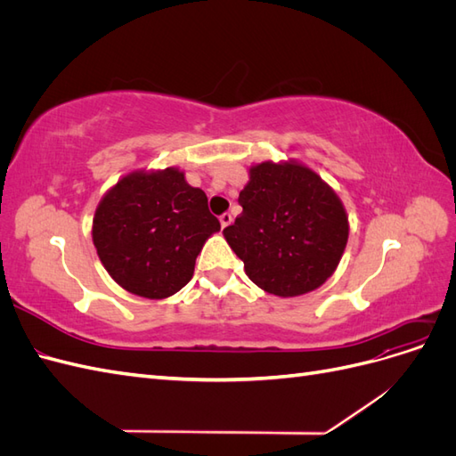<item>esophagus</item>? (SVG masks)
<instances>
[{
    "instance_id": "obj_1",
    "label": "esophagus",
    "mask_w": 456,
    "mask_h": 456,
    "mask_svg": "<svg viewBox=\"0 0 456 456\" xmlns=\"http://www.w3.org/2000/svg\"><path fill=\"white\" fill-rule=\"evenodd\" d=\"M232 215L230 213H224V215H220V226L223 228H226V226H230L232 224Z\"/></svg>"
}]
</instances>
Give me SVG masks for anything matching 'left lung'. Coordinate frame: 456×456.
<instances>
[{
    "label": "left lung",
    "mask_w": 456,
    "mask_h": 456,
    "mask_svg": "<svg viewBox=\"0 0 456 456\" xmlns=\"http://www.w3.org/2000/svg\"><path fill=\"white\" fill-rule=\"evenodd\" d=\"M240 205L241 215L223 233L255 285L289 298L315 291L335 273L348 243V215L308 165H251Z\"/></svg>",
    "instance_id": "1"
}]
</instances>
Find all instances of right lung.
I'll return each mask as SVG.
<instances>
[{
  "label": "right lung",
  "mask_w": 456,
  "mask_h": 456,
  "mask_svg": "<svg viewBox=\"0 0 456 456\" xmlns=\"http://www.w3.org/2000/svg\"><path fill=\"white\" fill-rule=\"evenodd\" d=\"M220 230L201 188L184 171H131L102 196L93 218L96 255L112 280L144 298H167L191 280L205 241Z\"/></svg>",
  "instance_id": "right-lung-1"
}]
</instances>
